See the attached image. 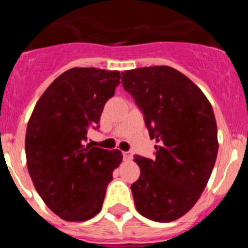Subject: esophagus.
<instances>
[{
  "mask_svg": "<svg viewBox=\"0 0 248 248\" xmlns=\"http://www.w3.org/2000/svg\"><path fill=\"white\" fill-rule=\"evenodd\" d=\"M123 157L125 160H130L131 157H133V155H131V153H129V151H124V153H123Z\"/></svg>",
  "mask_w": 248,
  "mask_h": 248,
  "instance_id": "obj_1",
  "label": "esophagus"
}]
</instances>
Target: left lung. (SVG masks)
I'll return each mask as SVG.
<instances>
[{"mask_svg": "<svg viewBox=\"0 0 248 248\" xmlns=\"http://www.w3.org/2000/svg\"><path fill=\"white\" fill-rule=\"evenodd\" d=\"M122 82L159 143L155 159L134 156L140 168L131 185L135 207L149 220L175 221L198 202L216 161L212 107L198 85L168 65L125 71Z\"/></svg>", "mask_w": 248, "mask_h": 248, "instance_id": "1", "label": "left lung"}]
</instances>
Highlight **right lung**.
<instances>
[{
  "mask_svg": "<svg viewBox=\"0 0 248 248\" xmlns=\"http://www.w3.org/2000/svg\"><path fill=\"white\" fill-rule=\"evenodd\" d=\"M118 71L72 68L39 98L26 131V159L39 196L59 217L82 222L102 210L120 150L85 145L104 104L120 83Z\"/></svg>",
  "mask_w": 248,
  "mask_h": 248,
  "instance_id": "add662e5",
  "label": "right lung"
}]
</instances>
